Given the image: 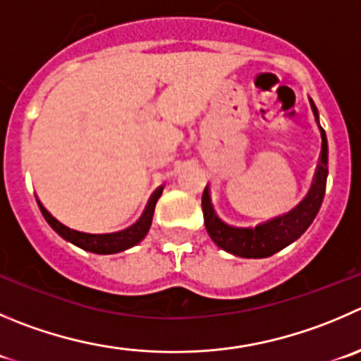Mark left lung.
Segmentation results:
<instances>
[{
    "label": "left lung",
    "instance_id": "1",
    "mask_svg": "<svg viewBox=\"0 0 361 361\" xmlns=\"http://www.w3.org/2000/svg\"><path fill=\"white\" fill-rule=\"evenodd\" d=\"M310 108L314 111L319 133H321V163H319L314 183H312L307 197L287 214L278 216V218L269 219L266 223H260L253 228V226H234L223 221L216 214L214 207H212L211 195H209V186H205L204 195H202L204 223L209 238L214 241L216 246L235 257H243V259H266V257L274 255L286 246L298 241L307 232L308 226L314 223L315 216H317L319 209L322 205V198H324L326 191L328 142H326L324 129L319 123V113L312 99Z\"/></svg>",
    "mask_w": 361,
    "mask_h": 361
}]
</instances>
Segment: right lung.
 <instances>
[{"label": "right lung", "instance_id": "1", "mask_svg": "<svg viewBox=\"0 0 361 361\" xmlns=\"http://www.w3.org/2000/svg\"><path fill=\"white\" fill-rule=\"evenodd\" d=\"M161 193H163V188H159V190L152 195V198H150L149 204H147L145 211H143L142 218H140L135 225H131L126 230H120V232H113V234H87V232L68 228L63 223L58 221V219L40 204V200L37 202H39L40 211H42L44 218L49 223L51 228H53L58 235H61L65 241L80 246L81 250H87V252L99 253V255H111V253L126 252V250L133 248V246H136L140 241L145 239L147 232H149L150 225H152L154 209H156V204L157 200H159Z\"/></svg>", "mask_w": 361, "mask_h": 361}]
</instances>
